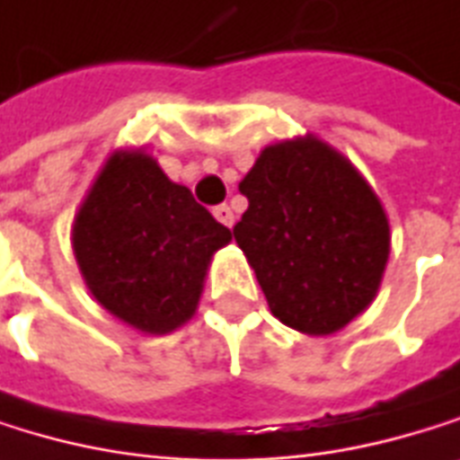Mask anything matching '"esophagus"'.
I'll use <instances>...</instances> for the list:
<instances>
[{
  "label": "esophagus",
  "instance_id": "obj_1",
  "mask_svg": "<svg viewBox=\"0 0 460 460\" xmlns=\"http://www.w3.org/2000/svg\"><path fill=\"white\" fill-rule=\"evenodd\" d=\"M212 215H215L223 226H228V228L234 226V212H232V207H228V204H217V207L212 209Z\"/></svg>",
  "mask_w": 460,
  "mask_h": 460
}]
</instances>
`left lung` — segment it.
Segmentation results:
<instances>
[{"instance_id": "8db88e82", "label": "left lung", "mask_w": 460, "mask_h": 460, "mask_svg": "<svg viewBox=\"0 0 460 460\" xmlns=\"http://www.w3.org/2000/svg\"><path fill=\"white\" fill-rule=\"evenodd\" d=\"M240 193L248 209L234 240L272 316L330 335L368 308L387 264L390 226L346 157L314 136L267 146Z\"/></svg>"}]
</instances>
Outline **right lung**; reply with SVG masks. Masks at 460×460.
<instances>
[{
	"label": "right lung",
	"mask_w": 460,
	"mask_h": 460,
	"mask_svg": "<svg viewBox=\"0 0 460 460\" xmlns=\"http://www.w3.org/2000/svg\"><path fill=\"white\" fill-rule=\"evenodd\" d=\"M228 240L232 232L144 152H117L106 163L73 226L94 300L152 335L193 316L207 264Z\"/></svg>",
	"instance_id": "obj_1"
}]
</instances>
